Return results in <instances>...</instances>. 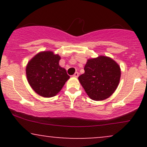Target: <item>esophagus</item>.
<instances>
[{"mask_svg": "<svg viewBox=\"0 0 147 147\" xmlns=\"http://www.w3.org/2000/svg\"><path fill=\"white\" fill-rule=\"evenodd\" d=\"M73 77H79V73H78V72H76L73 75Z\"/></svg>", "mask_w": 147, "mask_h": 147, "instance_id": "34e87169", "label": "esophagus"}]
</instances>
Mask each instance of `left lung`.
<instances>
[{"label": "left lung", "mask_w": 147, "mask_h": 147, "mask_svg": "<svg viewBox=\"0 0 147 147\" xmlns=\"http://www.w3.org/2000/svg\"><path fill=\"white\" fill-rule=\"evenodd\" d=\"M84 70L85 72L78 79L92 100L102 101L109 98L119 85L120 67L110 57L99 56L88 59Z\"/></svg>", "instance_id": "obj_1"}]
</instances>
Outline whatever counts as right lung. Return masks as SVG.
Wrapping results in <instances>:
<instances>
[{
    "mask_svg": "<svg viewBox=\"0 0 147 147\" xmlns=\"http://www.w3.org/2000/svg\"><path fill=\"white\" fill-rule=\"evenodd\" d=\"M59 55L52 51L41 52L28 62L26 75L28 83L38 95L54 97L58 93L70 76L60 66Z\"/></svg>",
    "mask_w": 147,
    "mask_h": 147,
    "instance_id": "add662e5",
    "label": "right lung"
}]
</instances>
